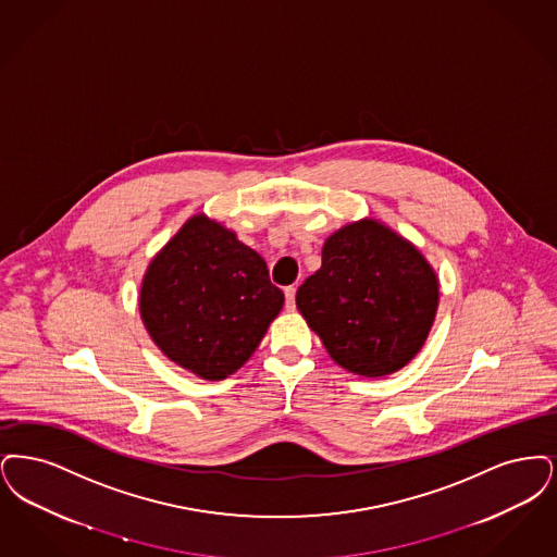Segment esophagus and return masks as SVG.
<instances>
[{"label":"esophagus","mask_w":557,"mask_h":557,"mask_svg":"<svg viewBox=\"0 0 557 557\" xmlns=\"http://www.w3.org/2000/svg\"><path fill=\"white\" fill-rule=\"evenodd\" d=\"M295 293H297V287L295 285H290L285 289V299H287V310H295Z\"/></svg>","instance_id":"obj_1"}]
</instances>
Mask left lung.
Segmentation results:
<instances>
[{
  "label": "left lung",
  "mask_w": 557,
  "mask_h": 557,
  "mask_svg": "<svg viewBox=\"0 0 557 557\" xmlns=\"http://www.w3.org/2000/svg\"><path fill=\"white\" fill-rule=\"evenodd\" d=\"M295 301L341 368L374 379L420 351L435 320L438 283L411 243L362 220L326 239L322 267Z\"/></svg>",
  "instance_id": "obj_1"
}]
</instances>
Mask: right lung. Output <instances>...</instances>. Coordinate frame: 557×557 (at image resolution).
I'll return each mask as SVG.
<instances>
[{
    "label": "right lung",
    "mask_w": 557,
    "mask_h": 557,
    "mask_svg": "<svg viewBox=\"0 0 557 557\" xmlns=\"http://www.w3.org/2000/svg\"><path fill=\"white\" fill-rule=\"evenodd\" d=\"M283 301L251 247L195 216L147 268L139 308L172 362L220 381L249 360Z\"/></svg>",
    "instance_id": "obj_1"
}]
</instances>
